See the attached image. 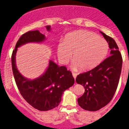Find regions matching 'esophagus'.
<instances>
[{"instance_id": "obj_1", "label": "esophagus", "mask_w": 129, "mask_h": 129, "mask_svg": "<svg viewBox=\"0 0 129 129\" xmlns=\"http://www.w3.org/2000/svg\"><path fill=\"white\" fill-rule=\"evenodd\" d=\"M77 74L76 73H73V77H74V79H76V77H77Z\"/></svg>"}]
</instances>
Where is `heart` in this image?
Returning <instances> with one entry per match:
<instances>
[{
	"mask_svg": "<svg viewBox=\"0 0 129 129\" xmlns=\"http://www.w3.org/2000/svg\"><path fill=\"white\" fill-rule=\"evenodd\" d=\"M109 46L105 39L93 33L79 30L68 34L58 44L57 55L62 64H67L73 55L71 67L87 71L96 67L108 53Z\"/></svg>",
	"mask_w": 129,
	"mask_h": 129,
	"instance_id": "obj_1",
	"label": "heart"
}]
</instances>
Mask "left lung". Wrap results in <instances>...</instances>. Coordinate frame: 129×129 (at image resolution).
<instances>
[{"instance_id": "1", "label": "left lung", "mask_w": 129, "mask_h": 129, "mask_svg": "<svg viewBox=\"0 0 129 129\" xmlns=\"http://www.w3.org/2000/svg\"><path fill=\"white\" fill-rule=\"evenodd\" d=\"M111 49L110 55L93 69L77 76L76 81L83 86L84 93L78 98L83 109L96 111L110 102L119 82L123 59L116 42L111 37L100 31Z\"/></svg>"}]
</instances>
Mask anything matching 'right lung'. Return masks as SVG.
Masks as SVG:
<instances>
[{"instance_id":"right-lung-1","label":"right lung","mask_w":129,"mask_h":129,"mask_svg":"<svg viewBox=\"0 0 129 129\" xmlns=\"http://www.w3.org/2000/svg\"><path fill=\"white\" fill-rule=\"evenodd\" d=\"M50 31V26H46ZM45 36L39 30L30 31L21 36L13 50L12 67L18 89L28 103L39 111H48L59 105L65 90L74 83L72 73L65 66H58L51 59L45 72L33 80L27 79L18 70L16 66V53L18 48L28 43H42Z\"/></svg>"}]
</instances>
